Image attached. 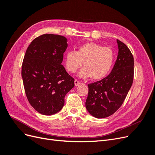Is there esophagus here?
Listing matches in <instances>:
<instances>
[{
    "instance_id": "1",
    "label": "esophagus",
    "mask_w": 155,
    "mask_h": 155,
    "mask_svg": "<svg viewBox=\"0 0 155 155\" xmlns=\"http://www.w3.org/2000/svg\"><path fill=\"white\" fill-rule=\"evenodd\" d=\"M81 83L79 81H78V80H77V79H75V81H74V84H75V86H78L79 85H80Z\"/></svg>"
}]
</instances>
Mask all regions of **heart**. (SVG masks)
<instances>
[{
	"mask_svg": "<svg viewBox=\"0 0 155 155\" xmlns=\"http://www.w3.org/2000/svg\"><path fill=\"white\" fill-rule=\"evenodd\" d=\"M115 59L114 51L109 47L95 43L79 46L77 51L69 50L65 55V64L68 72L74 73L83 64L78 73L81 78L91 76L93 80H100L109 74Z\"/></svg>",
	"mask_w": 155,
	"mask_h": 155,
	"instance_id": "obj_1",
	"label": "heart"
}]
</instances>
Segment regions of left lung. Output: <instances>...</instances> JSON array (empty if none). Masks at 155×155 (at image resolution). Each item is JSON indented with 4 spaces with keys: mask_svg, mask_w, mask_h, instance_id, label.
I'll use <instances>...</instances> for the list:
<instances>
[{
    "mask_svg": "<svg viewBox=\"0 0 155 155\" xmlns=\"http://www.w3.org/2000/svg\"><path fill=\"white\" fill-rule=\"evenodd\" d=\"M117 43L118 55L111 72L101 80L88 85L85 106L97 118L113 114L123 104L133 82V54L123 42L117 39Z\"/></svg>",
    "mask_w": 155,
    "mask_h": 155,
    "instance_id": "obj_1",
    "label": "left lung"
}]
</instances>
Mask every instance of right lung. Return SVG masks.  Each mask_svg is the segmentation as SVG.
Returning <instances> with one entry per match:
<instances>
[{
	"instance_id": "right-lung-1",
	"label": "right lung",
	"mask_w": 155,
	"mask_h": 155,
	"mask_svg": "<svg viewBox=\"0 0 155 155\" xmlns=\"http://www.w3.org/2000/svg\"><path fill=\"white\" fill-rule=\"evenodd\" d=\"M66 37L43 34L28 47L22 64V78L27 99L43 115L61 110L64 97L74 87V79L61 64L68 45Z\"/></svg>"
}]
</instances>
